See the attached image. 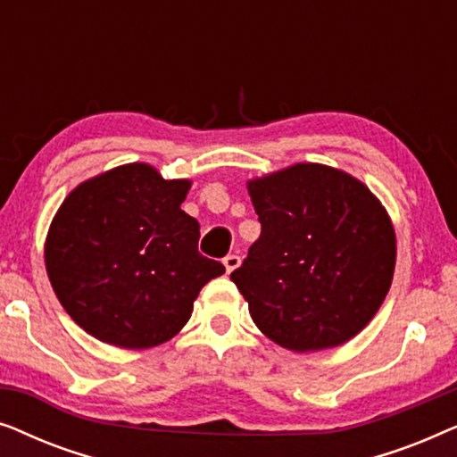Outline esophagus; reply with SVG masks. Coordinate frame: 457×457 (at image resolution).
I'll list each match as a JSON object with an SVG mask.
<instances>
[{"instance_id":"34e87169","label":"esophagus","mask_w":457,"mask_h":457,"mask_svg":"<svg viewBox=\"0 0 457 457\" xmlns=\"http://www.w3.org/2000/svg\"><path fill=\"white\" fill-rule=\"evenodd\" d=\"M222 262H224V268H227V272L230 274V272H233V270H235V268H237V266H239V264H241V258H239V255H237V253H228V255H227V258H224Z\"/></svg>"}]
</instances>
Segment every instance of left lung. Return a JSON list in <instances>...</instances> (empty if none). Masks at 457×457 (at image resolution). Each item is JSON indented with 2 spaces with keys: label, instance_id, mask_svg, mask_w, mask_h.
<instances>
[{
  "label": "left lung",
  "instance_id": "1",
  "mask_svg": "<svg viewBox=\"0 0 457 457\" xmlns=\"http://www.w3.org/2000/svg\"><path fill=\"white\" fill-rule=\"evenodd\" d=\"M260 239L230 278L255 327L293 352L358 335L389 291L395 233L378 199L335 168L297 164L252 180Z\"/></svg>",
  "mask_w": 457,
  "mask_h": 457
}]
</instances>
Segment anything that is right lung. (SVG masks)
Returning <instances> with one entry per match:
<instances>
[{
  "instance_id": "obj_1",
  "label": "right lung",
  "mask_w": 457,
  "mask_h": 457,
  "mask_svg": "<svg viewBox=\"0 0 457 457\" xmlns=\"http://www.w3.org/2000/svg\"><path fill=\"white\" fill-rule=\"evenodd\" d=\"M189 180L129 164L79 185L49 227L46 266L60 303L104 343L160 345L191 318L220 262L199 253V222L180 204Z\"/></svg>"
}]
</instances>
